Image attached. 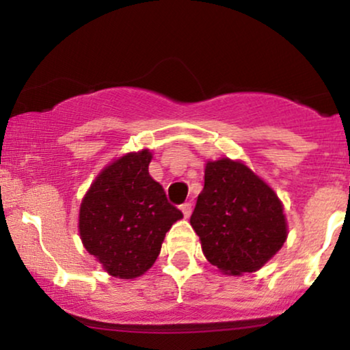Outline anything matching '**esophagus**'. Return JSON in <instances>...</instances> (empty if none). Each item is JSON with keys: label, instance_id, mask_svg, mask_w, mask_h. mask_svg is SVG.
Instances as JSON below:
<instances>
[{"label": "esophagus", "instance_id": "34e87169", "mask_svg": "<svg viewBox=\"0 0 350 350\" xmlns=\"http://www.w3.org/2000/svg\"><path fill=\"white\" fill-rule=\"evenodd\" d=\"M180 211H183L185 218H189L190 213H192V203H190V202L183 203V205H180Z\"/></svg>", "mask_w": 350, "mask_h": 350}]
</instances>
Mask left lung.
Segmentation results:
<instances>
[{
  "label": "left lung",
  "mask_w": 350,
  "mask_h": 350,
  "mask_svg": "<svg viewBox=\"0 0 350 350\" xmlns=\"http://www.w3.org/2000/svg\"><path fill=\"white\" fill-rule=\"evenodd\" d=\"M190 224L208 262L228 274L260 269L287 237L276 193L245 165L228 158L206 163Z\"/></svg>",
  "instance_id": "left-lung-1"
}]
</instances>
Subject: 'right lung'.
I'll use <instances>...</instances> for the list:
<instances>
[{
	"label": "right lung",
	"mask_w": 350,
	"mask_h": 350,
	"mask_svg": "<svg viewBox=\"0 0 350 350\" xmlns=\"http://www.w3.org/2000/svg\"><path fill=\"white\" fill-rule=\"evenodd\" d=\"M152 153L119 158L100 172L83 197L79 231L87 252L111 276L132 280L152 267L163 239L183 211L148 174Z\"/></svg>",
	"instance_id": "add662e5"
}]
</instances>
